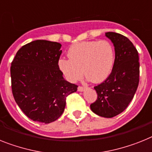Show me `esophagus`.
<instances>
[{"mask_svg":"<svg viewBox=\"0 0 152 152\" xmlns=\"http://www.w3.org/2000/svg\"><path fill=\"white\" fill-rule=\"evenodd\" d=\"M85 89H86V88L85 87H83V86H78V91H80V92H82V91H83L84 90H85Z\"/></svg>","mask_w":152,"mask_h":152,"instance_id":"34e87169","label":"esophagus"}]
</instances>
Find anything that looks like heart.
<instances>
[{
  "label": "heart",
  "instance_id": "heart-1",
  "mask_svg": "<svg viewBox=\"0 0 152 152\" xmlns=\"http://www.w3.org/2000/svg\"><path fill=\"white\" fill-rule=\"evenodd\" d=\"M67 55L69 59L61 58L58 67L71 83L80 80L83 73L91 82H103L111 73L115 58L114 48L107 40L76 43Z\"/></svg>",
  "mask_w": 152,
  "mask_h": 152
}]
</instances>
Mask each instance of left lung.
<instances>
[{
    "instance_id": "8db88e82",
    "label": "left lung",
    "mask_w": 152,
    "mask_h": 152,
    "mask_svg": "<svg viewBox=\"0 0 152 152\" xmlns=\"http://www.w3.org/2000/svg\"><path fill=\"white\" fill-rule=\"evenodd\" d=\"M115 49V60L111 73L94 89L97 99L90 104L96 114L110 118L118 115L132 100L139 83L138 52L127 37L116 32L105 34Z\"/></svg>"
}]
</instances>
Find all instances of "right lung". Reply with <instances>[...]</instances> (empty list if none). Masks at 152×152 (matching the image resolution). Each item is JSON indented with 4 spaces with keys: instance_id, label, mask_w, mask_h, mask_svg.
<instances>
[{
    "instance_id": "obj_1",
    "label": "right lung",
    "mask_w": 152,
    "mask_h": 152,
    "mask_svg": "<svg viewBox=\"0 0 152 152\" xmlns=\"http://www.w3.org/2000/svg\"><path fill=\"white\" fill-rule=\"evenodd\" d=\"M60 43L36 40L23 45L11 66L15 102L34 121L48 124L64 111L66 97L78 86L65 80L58 67Z\"/></svg>"
}]
</instances>
